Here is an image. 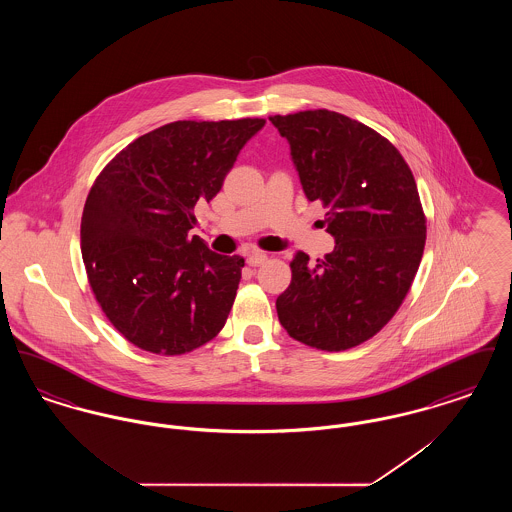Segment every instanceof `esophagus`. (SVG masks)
<instances>
[{"instance_id":"obj_1","label":"esophagus","mask_w":512,"mask_h":512,"mask_svg":"<svg viewBox=\"0 0 512 512\" xmlns=\"http://www.w3.org/2000/svg\"><path fill=\"white\" fill-rule=\"evenodd\" d=\"M265 261H267V255L261 253V251H255V253H251V255L247 257V265H249V267H259V265H263Z\"/></svg>"}]
</instances>
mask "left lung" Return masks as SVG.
<instances>
[{
	"label": "left lung",
	"instance_id": "8db88e82",
	"mask_svg": "<svg viewBox=\"0 0 512 512\" xmlns=\"http://www.w3.org/2000/svg\"><path fill=\"white\" fill-rule=\"evenodd\" d=\"M288 140L309 201L326 207L334 251L309 265L293 255L278 320L293 340L343 351L380 332L413 284L426 220L413 172L386 138L349 117L317 109L270 117Z\"/></svg>",
	"mask_w": 512,
	"mask_h": 512
}]
</instances>
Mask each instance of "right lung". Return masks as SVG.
I'll return each instance as SVG.
<instances>
[{
	"instance_id": "add662e5",
	"label": "right lung",
	"mask_w": 512,
	"mask_h": 512,
	"mask_svg": "<svg viewBox=\"0 0 512 512\" xmlns=\"http://www.w3.org/2000/svg\"><path fill=\"white\" fill-rule=\"evenodd\" d=\"M263 126L165 124L124 147L92 186L80 224L88 280L111 324L140 349L180 355L222 330L244 259L219 255L188 232L195 205L219 194Z\"/></svg>"
}]
</instances>
